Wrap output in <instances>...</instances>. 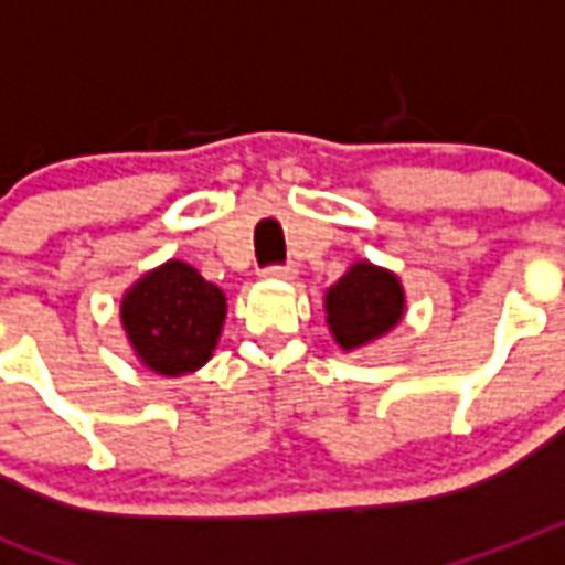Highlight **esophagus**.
<instances>
[{
	"mask_svg": "<svg viewBox=\"0 0 565 565\" xmlns=\"http://www.w3.org/2000/svg\"><path fill=\"white\" fill-rule=\"evenodd\" d=\"M266 278H278V281H287V278H294L296 269L290 266V263H275V266H266V271H263Z\"/></svg>",
	"mask_w": 565,
	"mask_h": 565,
	"instance_id": "esophagus-1",
	"label": "esophagus"
}]
</instances>
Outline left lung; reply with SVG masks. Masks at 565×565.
<instances>
[{
    "label": "left lung",
    "mask_w": 565,
    "mask_h": 565,
    "mask_svg": "<svg viewBox=\"0 0 565 565\" xmlns=\"http://www.w3.org/2000/svg\"><path fill=\"white\" fill-rule=\"evenodd\" d=\"M326 315L338 344L356 350L398 323L404 315V290L392 271L356 263L326 294Z\"/></svg>",
    "instance_id": "obj_1"
}]
</instances>
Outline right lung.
<instances>
[{
	"label": "right lung",
	"instance_id": "obj_1",
	"mask_svg": "<svg viewBox=\"0 0 565 565\" xmlns=\"http://www.w3.org/2000/svg\"><path fill=\"white\" fill-rule=\"evenodd\" d=\"M224 311L215 284L188 263L170 260L125 294L122 326L146 365L177 377L212 356Z\"/></svg>",
	"mask_w": 565,
	"mask_h": 565
}]
</instances>
